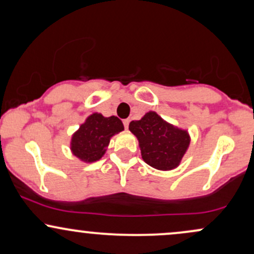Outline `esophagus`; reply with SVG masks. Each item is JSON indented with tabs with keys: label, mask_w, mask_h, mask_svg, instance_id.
<instances>
[{
	"label": "esophagus",
	"mask_w": 254,
	"mask_h": 254,
	"mask_svg": "<svg viewBox=\"0 0 254 254\" xmlns=\"http://www.w3.org/2000/svg\"><path fill=\"white\" fill-rule=\"evenodd\" d=\"M129 119H124L123 121V124H124V127L125 129H127V127H129Z\"/></svg>",
	"instance_id": "esophagus-1"
}]
</instances>
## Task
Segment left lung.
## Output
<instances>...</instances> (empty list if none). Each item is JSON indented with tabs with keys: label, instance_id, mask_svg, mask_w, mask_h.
Returning a JSON list of instances; mask_svg holds the SVG:
<instances>
[{
	"label": "left lung",
	"instance_id": "obj_1",
	"mask_svg": "<svg viewBox=\"0 0 254 254\" xmlns=\"http://www.w3.org/2000/svg\"><path fill=\"white\" fill-rule=\"evenodd\" d=\"M129 130L138 138L144 162L156 170L177 167L190 143L186 131L166 123L155 112H148L139 121L131 122Z\"/></svg>",
	"mask_w": 254,
	"mask_h": 254
}]
</instances>
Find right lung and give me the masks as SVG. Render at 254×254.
Returning <instances> with one entry per match:
<instances>
[{
  "instance_id": "obj_1",
  "label": "right lung",
  "mask_w": 254,
  "mask_h": 254,
  "mask_svg": "<svg viewBox=\"0 0 254 254\" xmlns=\"http://www.w3.org/2000/svg\"><path fill=\"white\" fill-rule=\"evenodd\" d=\"M123 130V123L116 116L106 118L93 113L72 136V153L84 162L97 161L105 154L111 137Z\"/></svg>"
}]
</instances>
